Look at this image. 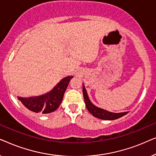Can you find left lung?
<instances>
[{
  "label": "left lung",
  "mask_w": 156,
  "mask_h": 156,
  "mask_svg": "<svg viewBox=\"0 0 156 156\" xmlns=\"http://www.w3.org/2000/svg\"><path fill=\"white\" fill-rule=\"evenodd\" d=\"M83 95H84V99L85 104H86V107L87 110L90 112V114L93 115L96 118L103 119V120H115L119 118H121V116H124L127 114L129 112H122V113H113L108 112V111L104 110L103 108H99L97 106L94 105L91 103L90 99L87 94V90L85 89V87L83 85L82 88Z\"/></svg>",
  "instance_id": "obj_1"
}]
</instances>
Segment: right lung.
<instances>
[{
  "label": "right lung",
  "mask_w": 156,
  "mask_h": 156,
  "mask_svg": "<svg viewBox=\"0 0 156 156\" xmlns=\"http://www.w3.org/2000/svg\"><path fill=\"white\" fill-rule=\"evenodd\" d=\"M72 77L73 76H66L45 94L28 98L18 97V99L25 107L35 113L49 114L55 112L61 104L64 94Z\"/></svg>",
  "instance_id": "1"
}]
</instances>
